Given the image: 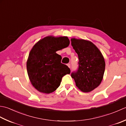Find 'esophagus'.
<instances>
[{
	"label": "esophagus",
	"instance_id": "1",
	"mask_svg": "<svg viewBox=\"0 0 126 126\" xmlns=\"http://www.w3.org/2000/svg\"><path fill=\"white\" fill-rule=\"evenodd\" d=\"M67 66H68V67L69 68H71V64L70 63H68L67 64Z\"/></svg>",
	"mask_w": 126,
	"mask_h": 126
}]
</instances>
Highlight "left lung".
Masks as SVG:
<instances>
[{
  "label": "left lung",
  "instance_id": "8db88e82",
  "mask_svg": "<svg viewBox=\"0 0 126 126\" xmlns=\"http://www.w3.org/2000/svg\"><path fill=\"white\" fill-rule=\"evenodd\" d=\"M71 45L79 59L78 70L71 73L76 86L84 92L97 88L103 78L104 59L96 46L91 41L83 39H71Z\"/></svg>",
  "mask_w": 126,
  "mask_h": 126
}]
</instances>
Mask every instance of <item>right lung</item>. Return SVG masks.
<instances>
[{
  "instance_id": "right-lung-1",
  "label": "right lung",
  "mask_w": 126,
  "mask_h": 126,
  "mask_svg": "<svg viewBox=\"0 0 126 126\" xmlns=\"http://www.w3.org/2000/svg\"><path fill=\"white\" fill-rule=\"evenodd\" d=\"M69 45L67 36H48L33 46L27 61V68L31 83L37 90L52 93L60 86L63 77L70 73V69L61 63L62 58L56 53Z\"/></svg>"
}]
</instances>
